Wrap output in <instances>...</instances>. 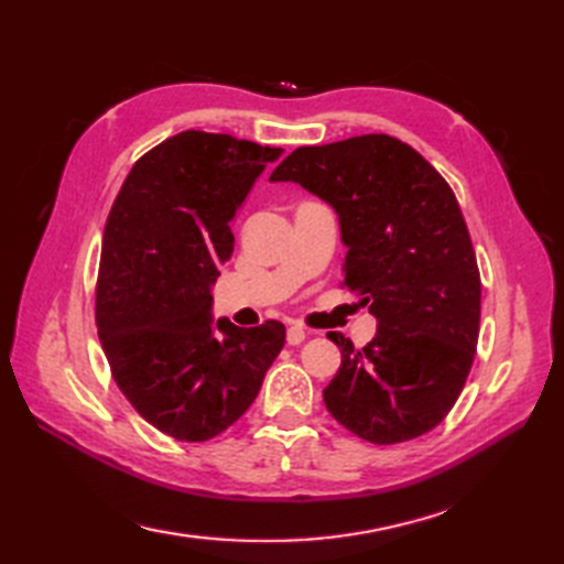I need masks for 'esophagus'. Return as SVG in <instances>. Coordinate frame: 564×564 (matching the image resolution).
Listing matches in <instances>:
<instances>
[{
    "label": "esophagus",
    "mask_w": 564,
    "mask_h": 564,
    "mask_svg": "<svg viewBox=\"0 0 564 564\" xmlns=\"http://www.w3.org/2000/svg\"><path fill=\"white\" fill-rule=\"evenodd\" d=\"M304 339H306V329H304V327L292 325L290 329H286V345L296 347V345H301V341H304Z\"/></svg>",
    "instance_id": "esophagus-1"
}]
</instances>
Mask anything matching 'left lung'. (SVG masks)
Here are the masks:
<instances>
[{
  "instance_id": "left-lung-1",
  "label": "left lung",
  "mask_w": 564,
  "mask_h": 564,
  "mask_svg": "<svg viewBox=\"0 0 564 564\" xmlns=\"http://www.w3.org/2000/svg\"><path fill=\"white\" fill-rule=\"evenodd\" d=\"M270 182H294L339 217L345 286L376 315L364 349L327 333L341 366L323 400L347 431L394 445L433 431L469 376L480 278L449 184L386 133L296 148Z\"/></svg>"
}]
</instances>
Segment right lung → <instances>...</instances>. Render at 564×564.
<instances>
[{
  "instance_id": "add662e5",
  "label": "right lung",
  "mask_w": 564,
  "mask_h": 564,
  "mask_svg": "<svg viewBox=\"0 0 564 564\" xmlns=\"http://www.w3.org/2000/svg\"><path fill=\"white\" fill-rule=\"evenodd\" d=\"M282 148L182 131L133 164L109 210L95 321L119 390L164 435L203 443L243 416L284 325L213 321L229 223Z\"/></svg>"
}]
</instances>
